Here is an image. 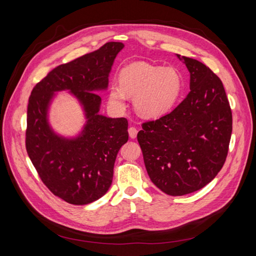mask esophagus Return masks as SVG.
I'll return each mask as SVG.
<instances>
[{"label": "esophagus", "mask_w": 256, "mask_h": 256, "mask_svg": "<svg viewBox=\"0 0 256 256\" xmlns=\"http://www.w3.org/2000/svg\"><path fill=\"white\" fill-rule=\"evenodd\" d=\"M128 132H129V136L131 138H136V134H138V129L136 127H130L128 129Z\"/></svg>", "instance_id": "esophagus-1"}]
</instances>
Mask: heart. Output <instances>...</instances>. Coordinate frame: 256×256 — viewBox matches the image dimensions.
Instances as JSON below:
<instances>
[{
    "mask_svg": "<svg viewBox=\"0 0 256 256\" xmlns=\"http://www.w3.org/2000/svg\"><path fill=\"white\" fill-rule=\"evenodd\" d=\"M120 84H112L110 102L122 108L127 95L134 96V106L141 114L154 118L171 110L182 88V76L171 67L138 62L122 69Z\"/></svg>",
    "mask_w": 256,
    "mask_h": 256,
    "instance_id": "obj_1",
    "label": "heart"
}]
</instances>
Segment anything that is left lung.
Wrapping results in <instances>:
<instances>
[{
	"label": "left lung",
	"instance_id": "8db88e82",
	"mask_svg": "<svg viewBox=\"0 0 256 256\" xmlns=\"http://www.w3.org/2000/svg\"><path fill=\"white\" fill-rule=\"evenodd\" d=\"M182 60L190 72L189 94L171 113L142 122L136 136L150 180L173 196L202 189L220 172L233 124L219 76L194 58Z\"/></svg>",
	"mask_w": 256,
	"mask_h": 256
}]
</instances>
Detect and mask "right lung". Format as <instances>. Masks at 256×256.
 Segmentation results:
<instances>
[{
    "instance_id": "obj_1",
    "label": "right lung",
    "mask_w": 256,
    "mask_h": 256,
    "mask_svg": "<svg viewBox=\"0 0 256 256\" xmlns=\"http://www.w3.org/2000/svg\"><path fill=\"white\" fill-rule=\"evenodd\" d=\"M122 48V42H110L56 67L35 85L28 98V154L46 187L69 204L86 205L106 194L116 156L128 141V120L99 115L102 98L95 92L106 88L114 58ZM58 90L72 91L87 112V126L76 140L54 135L46 122L48 104Z\"/></svg>"
}]
</instances>
